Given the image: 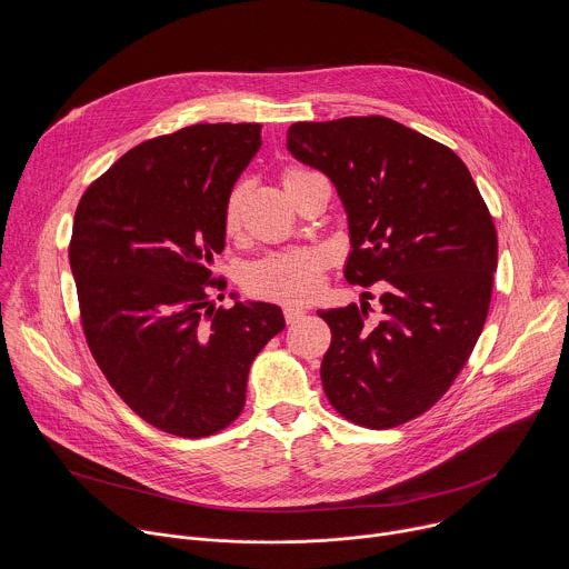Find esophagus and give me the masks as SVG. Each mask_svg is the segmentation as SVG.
Listing matches in <instances>:
<instances>
[{"label":"esophagus","mask_w":569,"mask_h":569,"mask_svg":"<svg viewBox=\"0 0 569 569\" xmlns=\"http://www.w3.org/2000/svg\"><path fill=\"white\" fill-rule=\"evenodd\" d=\"M283 317H286L288 323H295V321H299L301 317H306V310L299 308V306H283Z\"/></svg>","instance_id":"esophagus-1"}]
</instances>
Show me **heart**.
<instances>
[{
    "label": "heart",
    "mask_w": 569,
    "mask_h": 569,
    "mask_svg": "<svg viewBox=\"0 0 569 569\" xmlns=\"http://www.w3.org/2000/svg\"><path fill=\"white\" fill-rule=\"evenodd\" d=\"M301 173V169H290L283 173V182ZM243 201L246 187L239 184L226 203L223 212V230L228 234H237L243 219ZM323 268L326 254L315 248H299L288 252L270 254L257 263H252L246 272V288L263 299L301 303L310 301L319 295L323 286Z\"/></svg>",
    "instance_id": "obj_1"
}]
</instances>
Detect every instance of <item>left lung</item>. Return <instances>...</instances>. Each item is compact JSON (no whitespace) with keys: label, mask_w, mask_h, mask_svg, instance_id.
Wrapping results in <instances>:
<instances>
[{"label":"left lung","mask_w":569,"mask_h":569,"mask_svg":"<svg viewBox=\"0 0 569 569\" xmlns=\"http://www.w3.org/2000/svg\"><path fill=\"white\" fill-rule=\"evenodd\" d=\"M288 151L337 189L346 281L385 290L377 321L366 301L317 310L332 330L323 391L359 427L405 425L447 393L482 332L498 266L491 214L449 147L385 116L297 122Z\"/></svg>","instance_id":"left-lung-1"}]
</instances>
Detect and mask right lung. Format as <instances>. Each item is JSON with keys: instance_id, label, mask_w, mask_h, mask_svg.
Returning <instances> with one entry per match:
<instances>
[{"instance_id": "obj_1", "label": "right lung", "mask_w": 569, "mask_h": 569, "mask_svg": "<svg viewBox=\"0 0 569 569\" xmlns=\"http://www.w3.org/2000/svg\"><path fill=\"white\" fill-rule=\"evenodd\" d=\"M261 124H192L129 149L80 201L69 263L89 348L113 391L151 427L206 438L239 418L248 372L283 330L279 306L214 310L232 187ZM209 310L206 311L204 308Z\"/></svg>"}]
</instances>
